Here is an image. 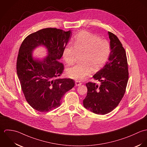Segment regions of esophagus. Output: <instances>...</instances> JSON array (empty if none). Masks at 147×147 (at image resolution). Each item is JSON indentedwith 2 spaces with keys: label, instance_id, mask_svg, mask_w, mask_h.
I'll return each instance as SVG.
<instances>
[{
  "label": "esophagus",
  "instance_id": "obj_1",
  "mask_svg": "<svg viewBox=\"0 0 147 147\" xmlns=\"http://www.w3.org/2000/svg\"><path fill=\"white\" fill-rule=\"evenodd\" d=\"M75 84H76V86H80V85H82V83H81L80 82H79V81H76Z\"/></svg>",
  "mask_w": 147,
  "mask_h": 147
}]
</instances>
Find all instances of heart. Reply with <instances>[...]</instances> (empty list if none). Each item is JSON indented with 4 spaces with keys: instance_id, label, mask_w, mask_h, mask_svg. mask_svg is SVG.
<instances>
[{
    "instance_id": "b5f03b06",
    "label": "heart",
    "mask_w": 147,
    "mask_h": 147,
    "mask_svg": "<svg viewBox=\"0 0 147 147\" xmlns=\"http://www.w3.org/2000/svg\"><path fill=\"white\" fill-rule=\"evenodd\" d=\"M110 46L109 42L87 31H82L75 37L73 46L67 44L62 52V57L69 65L74 63L77 55H81L80 64L66 70L67 76L73 80L81 81L91 70L99 69L109 59Z\"/></svg>"
}]
</instances>
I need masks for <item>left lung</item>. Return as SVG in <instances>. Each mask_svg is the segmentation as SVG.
<instances>
[{"label":"left lung","mask_w":147,"mask_h":147,"mask_svg":"<svg viewBox=\"0 0 147 147\" xmlns=\"http://www.w3.org/2000/svg\"><path fill=\"white\" fill-rule=\"evenodd\" d=\"M110 53L108 61L93 78L100 85L88 82V93L83 101L85 109L96 114L105 115L117 107L125 91L128 70L125 51L117 36L108 32Z\"/></svg>","instance_id":"left-lung-1"}]
</instances>
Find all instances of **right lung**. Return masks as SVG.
Returning a JSON list of instances; mask_svg holds the SVG:
<instances>
[{
    "instance_id": "1",
    "label": "right lung",
    "mask_w": 147,
    "mask_h": 147,
    "mask_svg": "<svg viewBox=\"0 0 147 147\" xmlns=\"http://www.w3.org/2000/svg\"><path fill=\"white\" fill-rule=\"evenodd\" d=\"M71 34V30L45 28L28 36L20 47L18 77L27 102L37 111L44 113L59 107L65 93L74 86L70 78H56L64 69L59 60ZM40 46L46 49L47 54L42 59L32 55Z\"/></svg>"
}]
</instances>
